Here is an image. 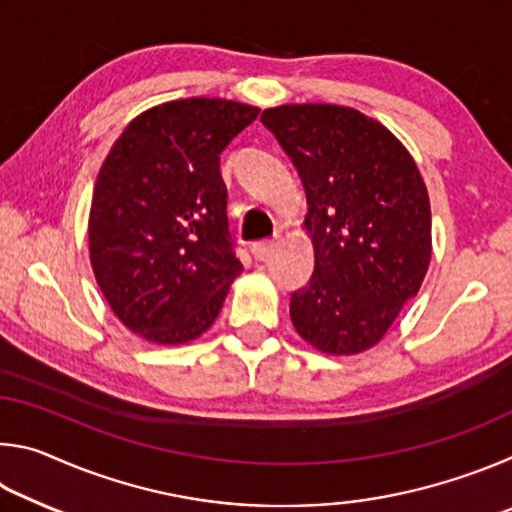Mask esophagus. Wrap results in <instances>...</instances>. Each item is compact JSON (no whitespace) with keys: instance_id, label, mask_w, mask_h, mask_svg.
Instances as JSON below:
<instances>
[{"instance_id":"esophagus-1","label":"esophagus","mask_w":512,"mask_h":512,"mask_svg":"<svg viewBox=\"0 0 512 512\" xmlns=\"http://www.w3.org/2000/svg\"><path fill=\"white\" fill-rule=\"evenodd\" d=\"M277 246V239H264V241H257V244H253V255L257 259H266L268 255L273 253Z\"/></svg>"}]
</instances>
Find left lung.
<instances>
[{
    "instance_id": "1",
    "label": "left lung",
    "mask_w": 512,
    "mask_h": 512,
    "mask_svg": "<svg viewBox=\"0 0 512 512\" xmlns=\"http://www.w3.org/2000/svg\"><path fill=\"white\" fill-rule=\"evenodd\" d=\"M307 194L314 275L291 293V320L325 354L377 345L431 262V207L404 144L363 112L289 103L262 112Z\"/></svg>"
}]
</instances>
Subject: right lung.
<instances>
[{"mask_svg":"<svg viewBox=\"0 0 512 512\" xmlns=\"http://www.w3.org/2000/svg\"><path fill=\"white\" fill-rule=\"evenodd\" d=\"M259 108L178 99L142 112L112 144L94 183L90 262L110 309L158 345L212 327L244 271L228 230L219 155Z\"/></svg>","mask_w":512,"mask_h":512,"instance_id":"obj_1","label":"right lung"}]
</instances>
